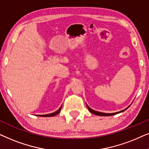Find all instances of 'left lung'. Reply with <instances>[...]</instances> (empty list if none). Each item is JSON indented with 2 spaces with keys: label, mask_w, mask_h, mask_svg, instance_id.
Masks as SVG:
<instances>
[{
  "label": "left lung",
  "mask_w": 149,
  "mask_h": 149,
  "mask_svg": "<svg viewBox=\"0 0 149 149\" xmlns=\"http://www.w3.org/2000/svg\"><path fill=\"white\" fill-rule=\"evenodd\" d=\"M87 105V104H86ZM87 109H88V110L89 111H90V113L94 114V115H98V116H111V115H116V114H118L119 113H121V112H123L124 111H125L126 109H125V110H123V111H119V112H117V113H100V112H97V111H93V109H91V108H89L88 106L87 105Z\"/></svg>",
  "instance_id": "1"
}]
</instances>
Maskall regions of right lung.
<instances>
[{
  "instance_id": "1",
  "label": "right lung",
  "mask_w": 149,
  "mask_h": 149,
  "mask_svg": "<svg viewBox=\"0 0 149 149\" xmlns=\"http://www.w3.org/2000/svg\"><path fill=\"white\" fill-rule=\"evenodd\" d=\"M61 109H62V107H61L60 109H59L58 111H56V112H54V113H51V114H47V115H37V116H39V117H53V116H55V115H58V114L60 113V111H61Z\"/></svg>"
}]
</instances>
